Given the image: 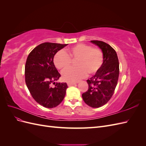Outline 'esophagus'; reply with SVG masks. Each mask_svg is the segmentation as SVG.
I'll return each mask as SVG.
<instances>
[{"label": "esophagus", "mask_w": 146, "mask_h": 146, "mask_svg": "<svg viewBox=\"0 0 146 146\" xmlns=\"http://www.w3.org/2000/svg\"><path fill=\"white\" fill-rule=\"evenodd\" d=\"M76 83H70V82H68V86H73V85H76Z\"/></svg>", "instance_id": "esophagus-1"}]
</instances>
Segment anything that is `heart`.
I'll return each instance as SVG.
<instances>
[{
    "label": "heart",
    "instance_id": "heart-1",
    "mask_svg": "<svg viewBox=\"0 0 146 146\" xmlns=\"http://www.w3.org/2000/svg\"><path fill=\"white\" fill-rule=\"evenodd\" d=\"M76 60L77 68H70L62 72L63 80L76 82L85 77L87 73L93 75L98 72L104 61L103 52L99 48H93L85 44H78L64 51L60 50L54 56L55 67L63 70L71 64V59Z\"/></svg>",
    "mask_w": 146,
    "mask_h": 146
}]
</instances>
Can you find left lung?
Returning a JSON list of instances; mask_svg holds the SVG:
<instances>
[{
    "label": "left lung",
    "instance_id": "1",
    "mask_svg": "<svg viewBox=\"0 0 146 146\" xmlns=\"http://www.w3.org/2000/svg\"><path fill=\"white\" fill-rule=\"evenodd\" d=\"M104 55L102 66L94 76L87 80L88 90L82 94L84 102L91 107L99 108L111 98L116 87L119 74V63L114 48L105 42L92 40Z\"/></svg>",
    "mask_w": 146,
    "mask_h": 146
}]
</instances>
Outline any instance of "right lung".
I'll use <instances>...</instances> for the list:
<instances>
[{"mask_svg":"<svg viewBox=\"0 0 146 146\" xmlns=\"http://www.w3.org/2000/svg\"><path fill=\"white\" fill-rule=\"evenodd\" d=\"M68 44L44 42L34 48L26 61L25 83L35 100L44 107L58 106L64 98L66 83H55L61 77L54 63L56 53ZM53 83L55 85L52 87Z\"/></svg>","mask_w":146,"mask_h":146,"instance_id":"1","label":"right lung"}]
</instances>
